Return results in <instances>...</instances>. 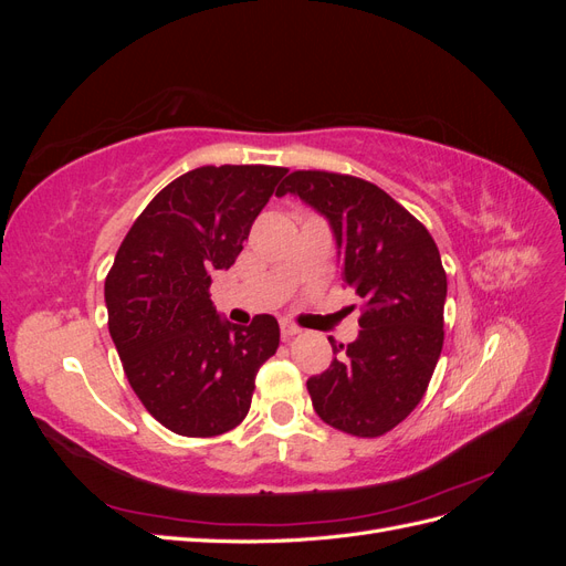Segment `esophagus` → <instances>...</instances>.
Masks as SVG:
<instances>
[{"mask_svg":"<svg viewBox=\"0 0 566 566\" xmlns=\"http://www.w3.org/2000/svg\"><path fill=\"white\" fill-rule=\"evenodd\" d=\"M295 335H300L297 325L283 321V323H281V337H283V339H290V337H295Z\"/></svg>","mask_w":566,"mask_h":566,"instance_id":"1","label":"esophagus"}]
</instances>
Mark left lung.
I'll list each match as a JSON object with an SVG mask.
<instances>
[{
	"label": "left lung",
	"mask_w": 566,
	"mask_h": 566,
	"mask_svg": "<svg viewBox=\"0 0 566 566\" xmlns=\"http://www.w3.org/2000/svg\"><path fill=\"white\" fill-rule=\"evenodd\" d=\"M297 196L328 219L345 283L364 302L358 337L306 380L323 422L380 437L413 410L443 345L447 271L420 221L382 188L349 175L300 169L276 196Z\"/></svg>",
	"instance_id": "left-lung-1"
}]
</instances>
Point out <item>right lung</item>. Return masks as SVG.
Instances as JSON below:
<instances>
[{"mask_svg":"<svg viewBox=\"0 0 566 566\" xmlns=\"http://www.w3.org/2000/svg\"><path fill=\"white\" fill-rule=\"evenodd\" d=\"M285 167L205 165L148 202L106 276L108 331L148 413L181 437H217L250 410L256 370L279 349V321L221 318L212 273L241 254Z\"/></svg>","mask_w":566,"mask_h":566,"instance_id":"obj_1","label":"right lung"}]
</instances>
